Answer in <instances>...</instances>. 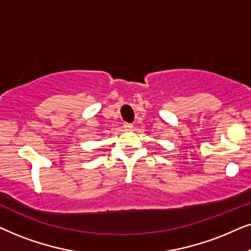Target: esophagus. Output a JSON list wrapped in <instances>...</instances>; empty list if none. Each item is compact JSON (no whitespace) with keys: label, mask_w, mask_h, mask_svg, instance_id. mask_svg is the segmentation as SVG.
Wrapping results in <instances>:
<instances>
[{"label":"esophagus","mask_w":251,"mask_h":251,"mask_svg":"<svg viewBox=\"0 0 251 251\" xmlns=\"http://www.w3.org/2000/svg\"><path fill=\"white\" fill-rule=\"evenodd\" d=\"M124 128H125L126 131H131V129L133 128V124L125 123V124H124Z\"/></svg>","instance_id":"34e87169"}]
</instances>
